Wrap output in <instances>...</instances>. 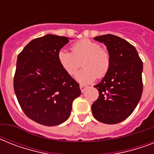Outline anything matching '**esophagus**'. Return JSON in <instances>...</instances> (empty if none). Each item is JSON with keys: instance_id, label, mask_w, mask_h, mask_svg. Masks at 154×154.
Segmentation results:
<instances>
[{"instance_id": "obj_1", "label": "esophagus", "mask_w": 154, "mask_h": 154, "mask_svg": "<svg viewBox=\"0 0 154 154\" xmlns=\"http://www.w3.org/2000/svg\"><path fill=\"white\" fill-rule=\"evenodd\" d=\"M87 86H85V85H80V89H81V90H82V92L83 93V92L86 89Z\"/></svg>"}]
</instances>
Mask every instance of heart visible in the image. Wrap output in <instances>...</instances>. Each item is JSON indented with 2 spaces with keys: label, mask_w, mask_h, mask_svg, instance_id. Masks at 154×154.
I'll return each mask as SVG.
<instances>
[{
  "label": "heart",
  "mask_w": 154,
  "mask_h": 154,
  "mask_svg": "<svg viewBox=\"0 0 154 154\" xmlns=\"http://www.w3.org/2000/svg\"><path fill=\"white\" fill-rule=\"evenodd\" d=\"M71 52L60 49L57 53L59 64L69 75H74L82 65L84 69L76 74L81 84H90L107 74L110 68V56L101 44L89 39H82L72 45Z\"/></svg>",
  "instance_id": "b5f03b06"
}]
</instances>
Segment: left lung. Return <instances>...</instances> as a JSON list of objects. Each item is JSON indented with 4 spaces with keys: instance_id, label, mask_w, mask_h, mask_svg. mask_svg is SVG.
I'll list each match as a JSON object with an SVG mask.
<instances>
[{
    "instance_id": "1",
    "label": "left lung",
    "mask_w": 154,
    "mask_h": 154,
    "mask_svg": "<svg viewBox=\"0 0 154 154\" xmlns=\"http://www.w3.org/2000/svg\"><path fill=\"white\" fill-rule=\"evenodd\" d=\"M104 43L110 56V68L99 84L97 100L92 105V112L105 124H117L134 112L141 99L143 84V64L134 45L112 34L94 37Z\"/></svg>"
}]
</instances>
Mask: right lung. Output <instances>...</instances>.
I'll use <instances>...</instances> for the list:
<instances>
[{
  "label": "right lung",
  "mask_w": 154,
  "mask_h": 154,
  "mask_svg": "<svg viewBox=\"0 0 154 154\" xmlns=\"http://www.w3.org/2000/svg\"><path fill=\"white\" fill-rule=\"evenodd\" d=\"M69 38L48 34L29 43L18 54L14 91L29 118L54 126L69 117L79 84L59 64L57 53Z\"/></svg>",
  "instance_id": "add662e5"
}]
</instances>
